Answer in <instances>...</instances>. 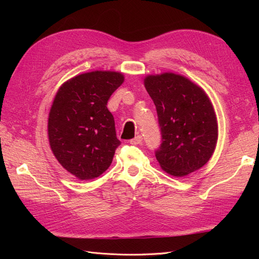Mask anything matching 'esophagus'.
Masks as SVG:
<instances>
[{
    "instance_id": "obj_1",
    "label": "esophagus",
    "mask_w": 259,
    "mask_h": 259,
    "mask_svg": "<svg viewBox=\"0 0 259 259\" xmlns=\"http://www.w3.org/2000/svg\"><path fill=\"white\" fill-rule=\"evenodd\" d=\"M130 143H131L132 145H140V144L143 143V137L140 136V135H138V136H136L135 138L131 139Z\"/></svg>"
}]
</instances>
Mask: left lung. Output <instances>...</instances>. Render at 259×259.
<instances>
[{
	"mask_svg": "<svg viewBox=\"0 0 259 259\" xmlns=\"http://www.w3.org/2000/svg\"><path fill=\"white\" fill-rule=\"evenodd\" d=\"M144 83L161 128L162 143L155 151L160 166L176 177L198 170L214 153L218 137L216 114L206 93L171 72L147 75Z\"/></svg>",
	"mask_w": 259,
	"mask_h": 259,
	"instance_id": "1",
	"label": "left lung"
}]
</instances>
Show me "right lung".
I'll return each mask as SVG.
<instances>
[{"label": "right lung", "instance_id": "1", "mask_svg": "<svg viewBox=\"0 0 259 259\" xmlns=\"http://www.w3.org/2000/svg\"><path fill=\"white\" fill-rule=\"evenodd\" d=\"M124 82L115 71H92L62 84L49 114V140L61 166L80 180L100 176L121 142L107 103Z\"/></svg>", "mask_w": 259, "mask_h": 259}]
</instances>
